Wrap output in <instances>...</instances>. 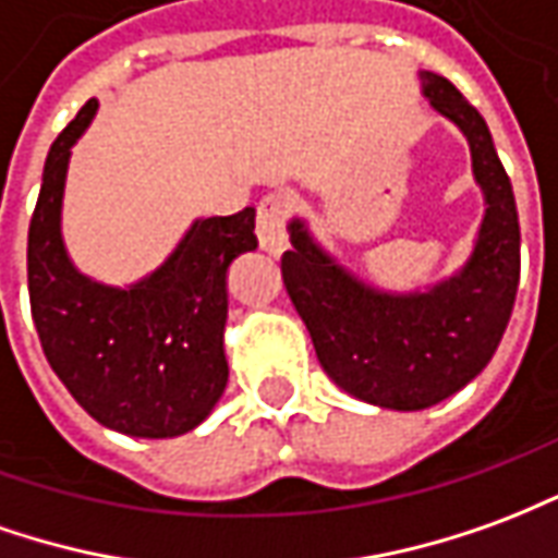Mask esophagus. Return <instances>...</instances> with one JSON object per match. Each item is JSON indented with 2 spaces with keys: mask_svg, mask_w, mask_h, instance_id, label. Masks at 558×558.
<instances>
[{
  "mask_svg": "<svg viewBox=\"0 0 558 558\" xmlns=\"http://www.w3.org/2000/svg\"><path fill=\"white\" fill-rule=\"evenodd\" d=\"M288 213H291V201L282 192L267 195L258 204V243L264 252H270V255H282L286 252Z\"/></svg>",
  "mask_w": 558,
  "mask_h": 558,
  "instance_id": "esophagus-1",
  "label": "esophagus"
}]
</instances>
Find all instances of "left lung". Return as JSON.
Listing matches in <instances>:
<instances>
[{"label": "left lung", "mask_w": 558, "mask_h": 558, "mask_svg": "<svg viewBox=\"0 0 558 558\" xmlns=\"http://www.w3.org/2000/svg\"><path fill=\"white\" fill-rule=\"evenodd\" d=\"M421 93L469 141L484 192L475 248L460 270L424 291H381L345 270L310 234L288 222L282 255L288 298L306 324L324 373L351 397L393 412H421L484 373L511 318L520 286V222L493 134L460 89L417 71Z\"/></svg>", "instance_id": "left-lung-1"}]
</instances>
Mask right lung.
Masks as SVG:
<instances>
[{
	"instance_id": "1",
	"label": "right lung",
	"mask_w": 558,
	"mask_h": 558,
	"mask_svg": "<svg viewBox=\"0 0 558 558\" xmlns=\"http://www.w3.org/2000/svg\"><path fill=\"white\" fill-rule=\"evenodd\" d=\"M96 110L89 98L47 153L26 248L35 330L59 381L98 424L134 438L183 436L228 385V267L258 246L255 209L195 219L132 286L89 279L62 240V195L71 146Z\"/></svg>"
}]
</instances>
